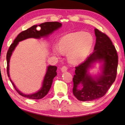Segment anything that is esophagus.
Masks as SVG:
<instances>
[{
    "instance_id": "obj_1",
    "label": "esophagus",
    "mask_w": 125,
    "mask_h": 125,
    "mask_svg": "<svg viewBox=\"0 0 125 125\" xmlns=\"http://www.w3.org/2000/svg\"><path fill=\"white\" fill-rule=\"evenodd\" d=\"M67 70H68V67H66V66H63V67L61 68V71H62V72L63 73L67 71Z\"/></svg>"
}]
</instances>
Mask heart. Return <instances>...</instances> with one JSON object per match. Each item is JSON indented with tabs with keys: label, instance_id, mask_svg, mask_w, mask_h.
Wrapping results in <instances>:
<instances>
[{
	"label": "heart",
	"instance_id": "heart-1",
	"mask_svg": "<svg viewBox=\"0 0 125 125\" xmlns=\"http://www.w3.org/2000/svg\"><path fill=\"white\" fill-rule=\"evenodd\" d=\"M94 37L89 33L77 31L63 36L59 46L53 47V52L57 56L68 53V58L73 63H79L88 55L94 46Z\"/></svg>",
	"mask_w": 125,
	"mask_h": 125
}]
</instances>
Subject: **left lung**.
<instances>
[{
	"label": "left lung",
	"mask_w": 125,
	"mask_h": 125,
	"mask_svg": "<svg viewBox=\"0 0 125 125\" xmlns=\"http://www.w3.org/2000/svg\"><path fill=\"white\" fill-rule=\"evenodd\" d=\"M94 51L84 62L75 67L73 94L81 101H92L103 97L115 81L118 64L117 52L110 39L97 28ZM103 62L102 73L95 78L88 73L94 62Z\"/></svg>",
	"instance_id": "obj_1"
}]
</instances>
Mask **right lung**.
Wrapping results in <instances>:
<instances>
[{
	"label": "right lung",
	"instance_id": "1",
	"mask_svg": "<svg viewBox=\"0 0 125 125\" xmlns=\"http://www.w3.org/2000/svg\"><path fill=\"white\" fill-rule=\"evenodd\" d=\"M38 26L41 27L40 31H38L36 29L38 25H34L31 27L28 28L27 30L22 31L19 34L13 41V43L10 44L6 55L7 72L10 81L11 82L15 90L19 94L23 97L28 98L31 99H40L46 96L52 86L53 79L57 75V67L52 65H49L48 67L47 72L44 77L43 83H42V86L39 91L31 94H26L18 90L13 82L10 79L9 74V63L13 52L14 51L16 46H17L20 41L28 38H33L40 39L42 37L48 36L50 34H52L54 31L57 30L60 28L62 26V23L58 22H46L42 23Z\"/></svg>",
	"mask_w": 125,
	"mask_h": 125
}]
</instances>
